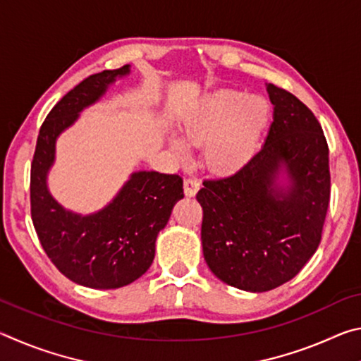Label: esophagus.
<instances>
[{"instance_id": "34e87169", "label": "esophagus", "mask_w": 361, "mask_h": 361, "mask_svg": "<svg viewBox=\"0 0 361 361\" xmlns=\"http://www.w3.org/2000/svg\"><path fill=\"white\" fill-rule=\"evenodd\" d=\"M183 186H185V194L188 195V197H194V195L199 191L200 183L195 178H186L185 183H183Z\"/></svg>"}]
</instances>
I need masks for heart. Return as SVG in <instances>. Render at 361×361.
<instances>
[{"label":"heart","mask_w":361,"mask_h":361,"mask_svg":"<svg viewBox=\"0 0 361 361\" xmlns=\"http://www.w3.org/2000/svg\"><path fill=\"white\" fill-rule=\"evenodd\" d=\"M269 116L271 106L264 97L221 89L207 95L186 116L183 135L192 143L205 142L207 167L215 172H232L255 154ZM170 146L176 154H188L186 143L178 138L170 140Z\"/></svg>","instance_id":"b5f03b06"}]
</instances>
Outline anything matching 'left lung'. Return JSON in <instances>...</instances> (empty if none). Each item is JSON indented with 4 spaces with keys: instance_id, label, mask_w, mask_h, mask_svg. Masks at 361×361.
<instances>
[{
    "instance_id": "1",
    "label": "left lung",
    "mask_w": 361,
    "mask_h": 361,
    "mask_svg": "<svg viewBox=\"0 0 361 361\" xmlns=\"http://www.w3.org/2000/svg\"><path fill=\"white\" fill-rule=\"evenodd\" d=\"M274 121L235 173L204 181V258L224 283L262 293L291 280L317 252L329 204L328 145L314 113L267 84Z\"/></svg>"
}]
</instances>
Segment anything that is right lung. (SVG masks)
Instances as JSON below:
<instances>
[{
    "instance_id": "add662e5",
    "label": "right lung",
    "mask_w": 361,
    "mask_h": 361,
    "mask_svg": "<svg viewBox=\"0 0 361 361\" xmlns=\"http://www.w3.org/2000/svg\"><path fill=\"white\" fill-rule=\"evenodd\" d=\"M129 73L130 65L105 70L70 90L42 122L32 162L30 202L41 245L65 277L95 290L121 288L148 271L157 234L169 223L173 205L185 197L181 176L146 170L133 172L111 202L90 215L66 210L49 191L47 175L56 162L60 133Z\"/></svg>"
}]
</instances>
